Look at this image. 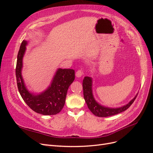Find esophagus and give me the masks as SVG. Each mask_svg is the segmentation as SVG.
I'll return each instance as SVG.
<instances>
[{
  "label": "esophagus",
  "instance_id": "esophagus-1",
  "mask_svg": "<svg viewBox=\"0 0 153 153\" xmlns=\"http://www.w3.org/2000/svg\"><path fill=\"white\" fill-rule=\"evenodd\" d=\"M83 75V72L80 69H78V70L76 72V77H81Z\"/></svg>",
  "mask_w": 153,
  "mask_h": 153
}]
</instances>
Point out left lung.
<instances>
[{
  "label": "left lung",
  "mask_w": 153,
  "mask_h": 153,
  "mask_svg": "<svg viewBox=\"0 0 153 153\" xmlns=\"http://www.w3.org/2000/svg\"><path fill=\"white\" fill-rule=\"evenodd\" d=\"M83 91H84V97L85 102L87 105L88 108L91 110V112L96 116L100 117H105L112 115H116L117 114L121 113L124 111L127 110L129 106L131 105L133 101L136 99L137 94L135 96L133 100L123 106L119 108H108L101 105L95 100L92 94V78L89 76H85L83 80Z\"/></svg>",
  "instance_id": "1"
}]
</instances>
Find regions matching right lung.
<instances>
[{
	"instance_id": "add662e5",
	"label": "right lung",
	"mask_w": 153,
	"mask_h": 153,
	"mask_svg": "<svg viewBox=\"0 0 153 153\" xmlns=\"http://www.w3.org/2000/svg\"><path fill=\"white\" fill-rule=\"evenodd\" d=\"M27 45V41H23L18 53L16 77L18 91L26 104L36 113L45 115L57 114L65 104L68 89L75 80V71L72 69H58L47 90L38 94L30 93L22 76V60Z\"/></svg>"
}]
</instances>
